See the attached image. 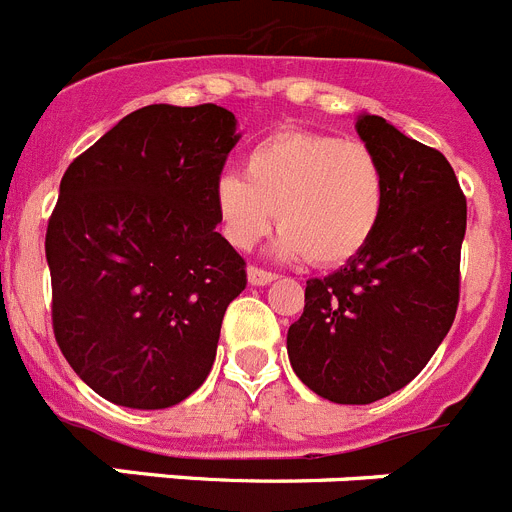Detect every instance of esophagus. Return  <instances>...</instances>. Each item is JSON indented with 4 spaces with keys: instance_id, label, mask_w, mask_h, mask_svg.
Returning <instances> with one entry per match:
<instances>
[{
    "instance_id": "obj_1",
    "label": "esophagus",
    "mask_w": 512,
    "mask_h": 512,
    "mask_svg": "<svg viewBox=\"0 0 512 512\" xmlns=\"http://www.w3.org/2000/svg\"><path fill=\"white\" fill-rule=\"evenodd\" d=\"M274 279H277V274L259 269V266H248V282H251L253 287H264V284H271Z\"/></svg>"
}]
</instances>
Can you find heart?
I'll list each match as a JSON object with an SVG mask.
<instances>
[{"label": "heart", "instance_id": "heart-1", "mask_svg": "<svg viewBox=\"0 0 512 512\" xmlns=\"http://www.w3.org/2000/svg\"><path fill=\"white\" fill-rule=\"evenodd\" d=\"M243 174H223L212 202L225 238L248 251L282 228L274 253L336 266L354 259L377 233L384 171L364 143L312 130H282L248 151Z\"/></svg>", "mask_w": 512, "mask_h": 512}]
</instances>
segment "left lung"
Returning <instances> with one entry per match:
<instances>
[{
	"label": "left lung",
	"instance_id": "obj_1",
	"mask_svg": "<svg viewBox=\"0 0 512 512\" xmlns=\"http://www.w3.org/2000/svg\"><path fill=\"white\" fill-rule=\"evenodd\" d=\"M356 133L387 184L377 233L361 253L305 287L287 354L315 395L369 405L420 374L449 333L459 305L467 200L443 153L359 115Z\"/></svg>",
	"mask_w": 512,
	"mask_h": 512
}]
</instances>
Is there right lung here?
I'll return each mask as SVG.
<instances>
[{"instance_id": "right-lung-1", "label": "right lung", "mask_w": 512, "mask_h": 512, "mask_svg": "<svg viewBox=\"0 0 512 512\" xmlns=\"http://www.w3.org/2000/svg\"><path fill=\"white\" fill-rule=\"evenodd\" d=\"M241 140L217 104H148L66 169L45 233L53 333L104 400L164 410L215 361L246 261L217 233L212 202Z\"/></svg>"}]
</instances>
